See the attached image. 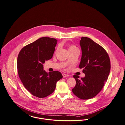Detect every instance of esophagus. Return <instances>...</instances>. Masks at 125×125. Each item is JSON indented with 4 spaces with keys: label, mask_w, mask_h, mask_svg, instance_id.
I'll list each match as a JSON object with an SVG mask.
<instances>
[{
    "label": "esophagus",
    "mask_w": 125,
    "mask_h": 125,
    "mask_svg": "<svg viewBox=\"0 0 125 125\" xmlns=\"http://www.w3.org/2000/svg\"><path fill=\"white\" fill-rule=\"evenodd\" d=\"M62 76H63V77H64V78H65V77L69 76V75L66 74H65V73H63L62 74Z\"/></svg>",
    "instance_id": "1"
}]
</instances>
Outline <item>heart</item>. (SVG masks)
Listing matches in <instances>:
<instances>
[{"label": "heart", "mask_w": 125, "mask_h": 125, "mask_svg": "<svg viewBox=\"0 0 125 125\" xmlns=\"http://www.w3.org/2000/svg\"><path fill=\"white\" fill-rule=\"evenodd\" d=\"M75 50H79L78 48L75 46L74 45H69V47H68V51L70 52V51H75Z\"/></svg>", "instance_id": "heart-1"}]
</instances>
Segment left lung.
<instances>
[{
  "instance_id": "obj_1",
  "label": "left lung",
  "mask_w": 125,
  "mask_h": 125,
  "mask_svg": "<svg viewBox=\"0 0 125 125\" xmlns=\"http://www.w3.org/2000/svg\"><path fill=\"white\" fill-rule=\"evenodd\" d=\"M80 44L82 53L79 67L85 76L81 80L79 76H73L76 84L72 91L79 98L88 100L102 90L108 78L110 62L105 50L91 39L82 37Z\"/></svg>"
}]
</instances>
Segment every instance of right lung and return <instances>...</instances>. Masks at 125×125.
<instances>
[{
  "label": "right lung",
  "instance_id": "obj_1",
  "mask_svg": "<svg viewBox=\"0 0 125 125\" xmlns=\"http://www.w3.org/2000/svg\"><path fill=\"white\" fill-rule=\"evenodd\" d=\"M57 40L44 37L25 46L17 61L19 77L26 90L42 98L54 91L57 82L62 78L58 71L46 72L43 63L52 57Z\"/></svg>",
  "mask_w": 125,
  "mask_h": 125
}]
</instances>
